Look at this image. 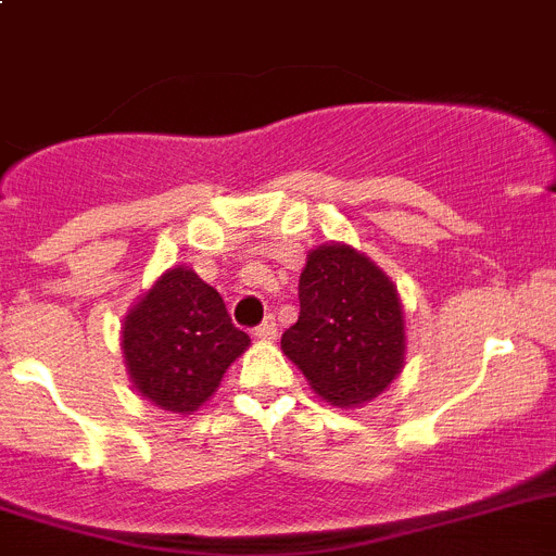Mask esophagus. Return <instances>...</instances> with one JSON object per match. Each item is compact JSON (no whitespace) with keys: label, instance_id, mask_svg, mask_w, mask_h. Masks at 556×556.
Returning <instances> with one entry per match:
<instances>
[{"label":"esophagus","instance_id":"1","mask_svg":"<svg viewBox=\"0 0 556 556\" xmlns=\"http://www.w3.org/2000/svg\"><path fill=\"white\" fill-rule=\"evenodd\" d=\"M253 334L258 337V340H275V334H278V324H275V317H267L264 324L255 326Z\"/></svg>","mask_w":556,"mask_h":556}]
</instances>
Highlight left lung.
Listing matches in <instances>:
<instances>
[{
    "label": "left lung",
    "mask_w": 556,
    "mask_h": 556,
    "mask_svg": "<svg viewBox=\"0 0 556 556\" xmlns=\"http://www.w3.org/2000/svg\"><path fill=\"white\" fill-rule=\"evenodd\" d=\"M301 315L281 349L317 396L359 407L386 391L405 365V312L382 269L354 247H315L298 283Z\"/></svg>",
    "instance_id": "1"
}]
</instances>
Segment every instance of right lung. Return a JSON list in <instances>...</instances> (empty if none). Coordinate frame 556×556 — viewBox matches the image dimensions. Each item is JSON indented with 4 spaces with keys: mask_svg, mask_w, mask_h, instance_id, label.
<instances>
[{
    "mask_svg": "<svg viewBox=\"0 0 556 556\" xmlns=\"http://www.w3.org/2000/svg\"><path fill=\"white\" fill-rule=\"evenodd\" d=\"M250 345L225 301L193 269H165L123 320L121 349L135 391L170 414L205 405Z\"/></svg>",
    "mask_w": 556,
    "mask_h": 556,
    "instance_id": "obj_1",
    "label": "right lung"
}]
</instances>
